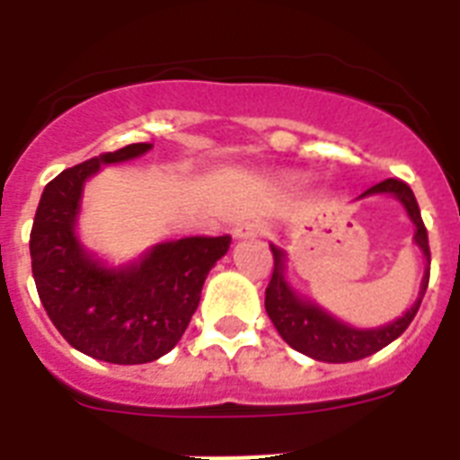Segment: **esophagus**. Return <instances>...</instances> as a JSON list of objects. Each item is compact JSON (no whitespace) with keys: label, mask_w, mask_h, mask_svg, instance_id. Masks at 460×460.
I'll use <instances>...</instances> for the list:
<instances>
[{"label":"esophagus","mask_w":460,"mask_h":460,"mask_svg":"<svg viewBox=\"0 0 460 460\" xmlns=\"http://www.w3.org/2000/svg\"><path fill=\"white\" fill-rule=\"evenodd\" d=\"M262 231V224L260 222H241L236 224V229H234V236L236 238H248V236H255Z\"/></svg>","instance_id":"34e87169"}]
</instances>
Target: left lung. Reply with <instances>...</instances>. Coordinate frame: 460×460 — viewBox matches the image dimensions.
<instances>
[{
    "label": "left lung",
    "mask_w": 460,
    "mask_h": 460,
    "mask_svg": "<svg viewBox=\"0 0 460 460\" xmlns=\"http://www.w3.org/2000/svg\"><path fill=\"white\" fill-rule=\"evenodd\" d=\"M389 193L394 198H399V202L406 208L411 222L415 224V236L413 241L420 245L422 255L428 260V270L422 277L420 284V296L418 301L411 305V310L401 314L399 320L389 322L385 327L377 329H356L350 324H343L341 320H336L329 313H324L320 305L305 301L301 296L296 294L294 288L288 287L284 279V251H279L277 245H272L274 252V272L272 279L267 284L265 291V310L270 314V320L274 322V327L279 332L284 341L296 349L298 353L322 360V363H350V360H360L372 353H377L385 346L399 339L408 329V324L413 322L415 313L422 303V296L428 291L429 281V243H428V229L422 224L420 208L415 200L413 190L408 183L399 179H386L377 186L367 188L360 198L365 195H379Z\"/></svg>",
    "instance_id": "left-lung-1"
}]
</instances>
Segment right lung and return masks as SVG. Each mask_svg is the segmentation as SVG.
<instances>
[{"label": "right lung", "instance_id": "obj_1", "mask_svg": "<svg viewBox=\"0 0 460 460\" xmlns=\"http://www.w3.org/2000/svg\"><path fill=\"white\" fill-rule=\"evenodd\" d=\"M133 143L75 164L42 190L31 231L32 277L59 334L85 356L117 365L153 363L179 343L200 303L202 284L229 251V236L166 241L126 267H107L75 236L85 181L102 164L136 159Z\"/></svg>", "mask_w": 460, "mask_h": 460}]
</instances>
